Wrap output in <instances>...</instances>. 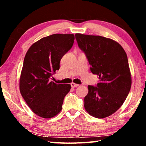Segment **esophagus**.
Segmentation results:
<instances>
[{"label":"esophagus","mask_w":146,"mask_h":146,"mask_svg":"<svg viewBox=\"0 0 146 146\" xmlns=\"http://www.w3.org/2000/svg\"><path fill=\"white\" fill-rule=\"evenodd\" d=\"M71 87L74 88L77 87V86H78L79 85L77 84H75V83H74V82H72V83H71Z\"/></svg>","instance_id":"1"}]
</instances>
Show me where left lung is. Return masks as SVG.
Masks as SVG:
<instances>
[{"instance_id":"1","label":"left lung","mask_w":146,"mask_h":146,"mask_svg":"<svg viewBox=\"0 0 146 146\" xmlns=\"http://www.w3.org/2000/svg\"><path fill=\"white\" fill-rule=\"evenodd\" d=\"M75 38L86 54L91 71L100 79L97 86H88L85 110L94 117H108L122 106L131 86L126 53L111 38L80 33H76Z\"/></svg>"}]
</instances>
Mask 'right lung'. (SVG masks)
Wrapping results in <instances>:
<instances>
[{
  "mask_svg": "<svg viewBox=\"0 0 146 146\" xmlns=\"http://www.w3.org/2000/svg\"><path fill=\"white\" fill-rule=\"evenodd\" d=\"M73 34H53L32 44L24 57L19 80L22 96L35 114L44 118L55 117L62 109L70 84L50 81L60 68L62 56L73 46Z\"/></svg>",
  "mask_w": 146,
  "mask_h": 146,
  "instance_id": "1",
  "label": "right lung"
}]
</instances>
